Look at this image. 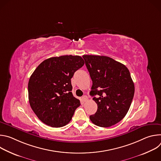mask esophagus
Returning <instances> with one entry per match:
<instances>
[{"label": "esophagus", "mask_w": 161, "mask_h": 161, "mask_svg": "<svg viewBox=\"0 0 161 161\" xmlns=\"http://www.w3.org/2000/svg\"><path fill=\"white\" fill-rule=\"evenodd\" d=\"M82 100H83L84 102L87 101V100H88V97H87L86 96H83V97H82Z\"/></svg>", "instance_id": "obj_1"}]
</instances>
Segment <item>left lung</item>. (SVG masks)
Segmentation results:
<instances>
[{
  "instance_id": "1",
  "label": "left lung",
  "mask_w": 161,
  "mask_h": 161,
  "mask_svg": "<svg viewBox=\"0 0 161 161\" xmlns=\"http://www.w3.org/2000/svg\"><path fill=\"white\" fill-rule=\"evenodd\" d=\"M83 58L92 81L90 94L97 104L90 119L97 126L111 127L124 118L130 106L134 85L130 72L125 65L108 57L85 55Z\"/></svg>"
}]
</instances>
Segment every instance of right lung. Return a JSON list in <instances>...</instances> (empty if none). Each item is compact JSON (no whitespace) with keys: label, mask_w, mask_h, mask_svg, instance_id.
I'll use <instances>...</instances> for the list:
<instances>
[{"label":"right lung","mask_w":161,"mask_h":161,"mask_svg":"<svg viewBox=\"0 0 161 161\" xmlns=\"http://www.w3.org/2000/svg\"><path fill=\"white\" fill-rule=\"evenodd\" d=\"M85 62L80 56L64 55L44 60L31 75L29 101L38 119L52 127L69 122L80 106L71 90V79Z\"/></svg>","instance_id":"obj_1"}]
</instances>
